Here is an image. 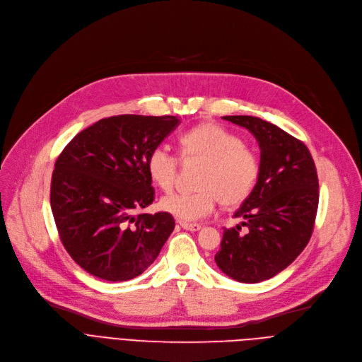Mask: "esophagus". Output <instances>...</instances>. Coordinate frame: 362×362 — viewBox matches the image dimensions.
Instances as JSON below:
<instances>
[{
  "label": "esophagus",
  "instance_id": "obj_1",
  "mask_svg": "<svg viewBox=\"0 0 362 362\" xmlns=\"http://www.w3.org/2000/svg\"><path fill=\"white\" fill-rule=\"evenodd\" d=\"M180 225H181L184 229H187V230H193V232H196V230L202 229V225H200V223H188V222H180Z\"/></svg>",
  "mask_w": 362,
  "mask_h": 362
}]
</instances>
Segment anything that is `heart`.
Returning <instances> with one entry per match:
<instances>
[{
	"label": "heart",
	"instance_id": "heart-1",
	"mask_svg": "<svg viewBox=\"0 0 362 362\" xmlns=\"http://www.w3.org/2000/svg\"><path fill=\"white\" fill-rule=\"evenodd\" d=\"M184 162L202 163L194 193L162 197L160 207L182 222L209 216L218 202L238 206L251 194L260 174L259 155L241 137L215 122H203L180 139ZM147 173L163 191L173 189L178 175V158L165 146H156L147 156Z\"/></svg>",
	"mask_w": 362,
	"mask_h": 362
}]
</instances>
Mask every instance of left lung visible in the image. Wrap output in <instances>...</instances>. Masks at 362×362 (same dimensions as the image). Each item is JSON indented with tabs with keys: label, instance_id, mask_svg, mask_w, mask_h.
Returning <instances> with one entry per match:
<instances>
[{
	"label": "left lung",
	"instance_id": "obj_1",
	"mask_svg": "<svg viewBox=\"0 0 362 362\" xmlns=\"http://www.w3.org/2000/svg\"><path fill=\"white\" fill-rule=\"evenodd\" d=\"M244 127L260 147V174L223 230L218 267L243 284H259L286 269L308 244L318 207V178L307 146L262 118L222 117ZM249 230L243 234L240 226Z\"/></svg>",
	"mask_w": 362,
	"mask_h": 362
}]
</instances>
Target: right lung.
<instances>
[{
  "mask_svg": "<svg viewBox=\"0 0 362 362\" xmlns=\"http://www.w3.org/2000/svg\"><path fill=\"white\" fill-rule=\"evenodd\" d=\"M178 124L171 115L103 118L58 156L51 180L55 225L71 259L96 278H136L156 260L174 230L168 211H136L155 200L147 156Z\"/></svg>",
  "mask_w": 362,
  "mask_h": 362,
  "instance_id": "add662e5",
  "label": "right lung"
}]
</instances>
